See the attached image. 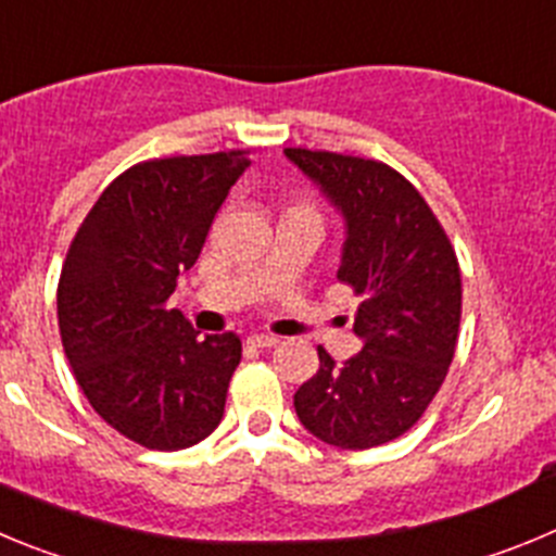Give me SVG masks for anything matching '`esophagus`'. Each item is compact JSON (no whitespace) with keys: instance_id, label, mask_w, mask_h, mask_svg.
Returning a JSON list of instances; mask_svg holds the SVG:
<instances>
[{"instance_id":"34e87169","label":"esophagus","mask_w":556,"mask_h":556,"mask_svg":"<svg viewBox=\"0 0 556 556\" xmlns=\"http://www.w3.org/2000/svg\"><path fill=\"white\" fill-rule=\"evenodd\" d=\"M247 343H252V346H257V349H268V346H277L279 338L277 334H268V332H252L247 338Z\"/></svg>"}]
</instances>
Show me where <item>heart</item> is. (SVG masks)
Here are the masks:
<instances>
[{
	"label": "heart",
	"mask_w": 556,
	"mask_h": 556,
	"mask_svg": "<svg viewBox=\"0 0 556 556\" xmlns=\"http://www.w3.org/2000/svg\"><path fill=\"white\" fill-rule=\"evenodd\" d=\"M293 210H309V207H307V204H296V207H293Z\"/></svg>",
	"instance_id": "b5f03b06"
}]
</instances>
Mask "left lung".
<instances>
[{"instance_id": "8db88e82", "label": "left lung", "mask_w": 556, "mask_h": 556, "mask_svg": "<svg viewBox=\"0 0 556 556\" xmlns=\"http://www.w3.org/2000/svg\"><path fill=\"white\" fill-rule=\"evenodd\" d=\"M340 210L346 241L338 279L357 293L363 352L334 365L318 346V371L296 390L299 421L338 448H371L407 432L454 359L463 279L448 235L396 168L379 160L285 149Z\"/></svg>"}]
</instances>
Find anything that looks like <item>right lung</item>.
I'll use <instances>...</instances> for the list:
<instances>
[{
    "mask_svg": "<svg viewBox=\"0 0 556 556\" xmlns=\"http://www.w3.org/2000/svg\"><path fill=\"white\" fill-rule=\"evenodd\" d=\"M249 163L241 149L138 163L104 188L68 247L63 352L91 407L147 448H188L222 424L241 338H199L168 296Z\"/></svg>",
    "mask_w": 556,
    "mask_h": 556,
    "instance_id": "add662e5",
    "label": "right lung"
}]
</instances>
